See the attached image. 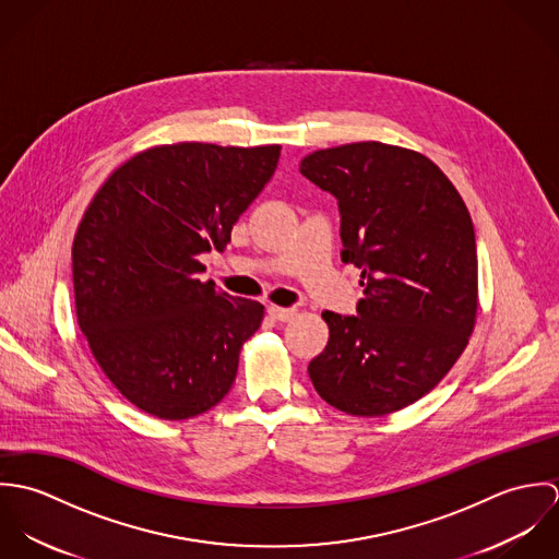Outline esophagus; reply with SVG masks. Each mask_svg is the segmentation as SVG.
<instances>
[{
	"instance_id": "1",
	"label": "esophagus",
	"mask_w": 559,
	"mask_h": 559,
	"mask_svg": "<svg viewBox=\"0 0 559 559\" xmlns=\"http://www.w3.org/2000/svg\"><path fill=\"white\" fill-rule=\"evenodd\" d=\"M269 317L273 320H280V322H288V320L297 317V310L295 308H280V306H269Z\"/></svg>"
}]
</instances>
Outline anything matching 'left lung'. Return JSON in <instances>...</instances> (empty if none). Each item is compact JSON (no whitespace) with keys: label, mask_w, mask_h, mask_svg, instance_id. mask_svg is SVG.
<instances>
[{"label":"left lung","mask_w":559,"mask_h":559,"mask_svg":"<svg viewBox=\"0 0 559 559\" xmlns=\"http://www.w3.org/2000/svg\"><path fill=\"white\" fill-rule=\"evenodd\" d=\"M301 174L340 206L342 262L361 269L357 317L322 312L329 342L308 366L320 399L381 417L426 396L463 355L478 314L469 211L415 151L357 142L308 155Z\"/></svg>","instance_id":"obj_1"}]
</instances>
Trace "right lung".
<instances>
[{
    "mask_svg": "<svg viewBox=\"0 0 559 559\" xmlns=\"http://www.w3.org/2000/svg\"><path fill=\"white\" fill-rule=\"evenodd\" d=\"M282 146L180 142L138 153L96 191L73 240L81 331L114 388L159 419H189L230 392L264 306L202 282L271 180Z\"/></svg>",
    "mask_w": 559,
    "mask_h": 559,
    "instance_id": "right-lung-1",
    "label": "right lung"
}]
</instances>
